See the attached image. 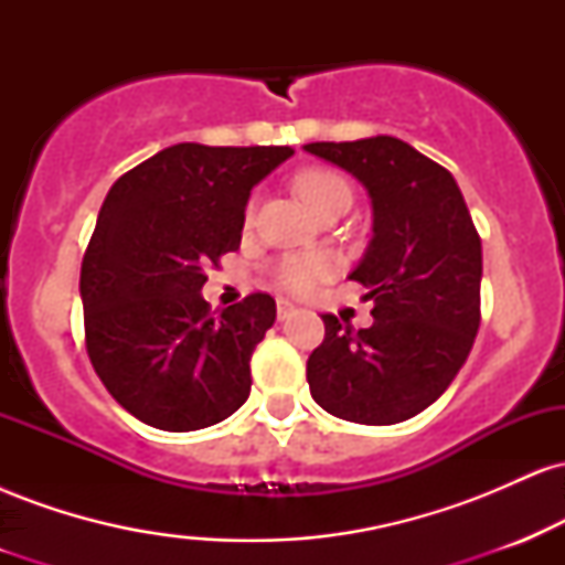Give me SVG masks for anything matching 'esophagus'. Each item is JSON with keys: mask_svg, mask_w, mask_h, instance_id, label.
<instances>
[{"mask_svg": "<svg viewBox=\"0 0 565 565\" xmlns=\"http://www.w3.org/2000/svg\"><path fill=\"white\" fill-rule=\"evenodd\" d=\"M295 313V305H291L287 297H278L276 300V316H278V321H287L289 316Z\"/></svg>", "mask_w": 565, "mask_h": 565, "instance_id": "1", "label": "esophagus"}]
</instances>
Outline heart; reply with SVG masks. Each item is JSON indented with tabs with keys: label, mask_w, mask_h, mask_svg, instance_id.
Listing matches in <instances>:
<instances>
[{
	"label": "heart",
	"mask_w": 565,
	"mask_h": 565,
	"mask_svg": "<svg viewBox=\"0 0 565 565\" xmlns=\"http://www.w3.org/2000/svg\"><path fill=\"white\" fill-rule=\"evenodd\" d=\"M295 188L313 212H321L337 199H350L345 178L332 170H305L295 178ZM329 274H332V260L319 252L289 255L276 265V278L291 291H310Z\"/></svg>",
	"instance_id": "1"
}]
</instances>
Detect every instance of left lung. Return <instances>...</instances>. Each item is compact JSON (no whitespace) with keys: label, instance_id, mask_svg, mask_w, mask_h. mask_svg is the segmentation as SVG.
<instances>
[{"label":"left lung","instance_id":"1","mask_svg":"<svg viewBox=\"0 0 565 565\" xmlns=\"http://www.w3.org/2000/svg\"><path fill=\"white\" fill-rule=\"evenodd\" d=\"M305 151L353 174L372 199V242L350 278L374 302L372 327L321 316L308 359L310 395L334 417L395 425L451 385L481 323V236L449 170L408 142L377 135L308 142Z\"/></svg>","mask_w":565,"mask_h":565}]
</instances>
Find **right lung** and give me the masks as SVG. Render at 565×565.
<instances>
[{
  "mask_svg": "<svg viewBox=\"0 0 565 565\" xmlns=\"http://www.w3.org/2000/svg\"><path fill=\"white\" fill-rule=\"evenodd\" d=\"M291 153L178 142L108 191L82 260L84 337L97 377L140 423L201 430L249 398L276 300L255 291L212 316L201 287L242 244L252 188Z\"/></svg>",
  "mask_w": 565,
  "mask_h": 565,
  "instance_id": "right-lung-1",
  "label": "right lung"
}]
</instances>
